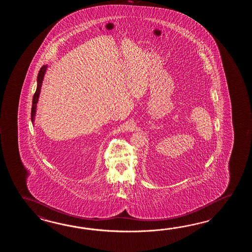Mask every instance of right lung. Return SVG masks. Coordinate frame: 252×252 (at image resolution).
I'll return each instance as SVG.
<instances>
[{"label": "right lung", "instance_id": "obj_1", "mask_svg": "<svg viewBox=\"0 0 252 252\" xmlns=\"http://www.w3.org/2000/svg\"><path fill=\"white\" fill-rule=\"evenodd\" d=\"M48 64H44L42 67L38 71V76H37V89L33 95L32 99V123L34 125L35 123V116H36V112H37V103L38 102V98L41 91V86H42L43 80H44V76L48 70Z\"/></svg>", "mask_w": 252, "mask_h": 252}]
</instances>
